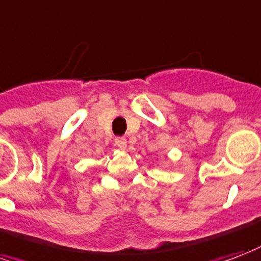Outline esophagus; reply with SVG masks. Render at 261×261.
Masks as SVG:
<instances>
[{"label": "esophagus", "instance_id": "1", "mask_svg": "<svg viewBox=\"0 0 261 261\" xmlns=\"http://www.w3.org/2000/svg\"><path fill=\"white\" fill-rule=\"evenodd\" d=\"M115 144L119 146L120 149H125V148H127V140H125L124 137H117L115 140Z\"/></svg>", "mask_w": 261, "mask_h": 261}]
</instances>
